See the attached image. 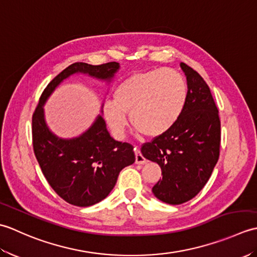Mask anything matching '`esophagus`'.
<instances>
[{
    "label": "esophagus",
    "mask_w": 257,
    "mask_h": 257,
    "mask_svg": "<svg viewBox=\"0 0 257 257\" xmlns=\"http://www.w3.org/2000/svg\"><path fill=\"white\" fill-rule=\"evenodd\" d=\"M135 154H136V163H137V165H145L147 162V159L143 156L141 151L137 148V147L135 148Z\"/></svg>",
    "instance_id": "34e87169"
}]
</instances>
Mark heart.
<instances>
[{
    "label": "heart",
    "instance_id": "1",
    "mask_svg": "<svg viewBox=\"0 0 257 257\" xmlns=\"http://www.w3.org/2000/svg\"><path fill=\"white\" fill-rule=\"evenodd\" d=\"M188 86L171 68H155L133 74L120 83L113 101L103 105V116L114 136L122 137L128 125L125 113L139 133L158 137L170 130L187 103Z\"/></svg>",
    "mask_w": 257,
    "mask_h": 257
}]
</instances>
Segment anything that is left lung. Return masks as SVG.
Instances as JSON below:
<instances>
[{"instance_id":"1","label":"left lung","mask_w":257,"mask_h":257,"mask_svg":"<svg viewBox=\"0 0 257 257\" xmlns=\"http://www.w3.org/2000/svg\"><path fill=\"white\" fill-rule=\"evenodd\" d=\"M187 103L173 127L141 147V154L161 168L162 179L152 188L156 198L182 204L203 189L220 156L219 110L204 79L187 64Z\"/></svg>"}]
</instances>
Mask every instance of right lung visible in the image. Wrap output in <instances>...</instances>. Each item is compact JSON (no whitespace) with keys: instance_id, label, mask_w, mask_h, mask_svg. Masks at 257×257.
Listing matches in <instances>:
<instances>
[{"instance_id":"1","label":"right lung","mask_w":257,"mask_h":257,"mask_svg":"<svg viewBox=\"0 0 257 257\" xmlns=\"http://www.w3.org/2000/svg\"><path fill=\"white\" fill-rule=\"evenodd\" d=\"M119 67L116 62L72 64L47 85L33 113V149L38 165L53 190L69 204L90 206L105 199L116 184L119 172L135 162L134 147L110 137L101 114L79 137L59 138L47 127L43 106L69 76L87 74L110 81Z\"/></svg>"}]
</instances>
